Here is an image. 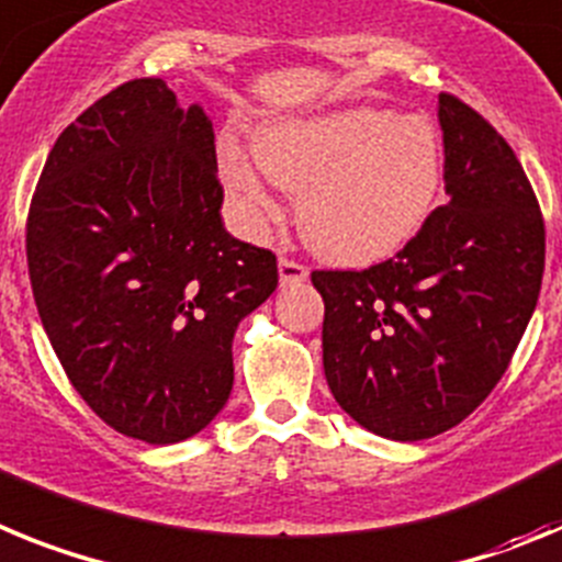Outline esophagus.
I'll use <instances>...</instances> for the list:
<instances>
[{
	"label": "esophagus",
	"mask_w": 562,
	"mask_h": 562,
	"mask_svg": "<svg viewBox=\"0 0 562 562\" xmlns=\"http://www.w3.org/2000/svg\"><path fill=\"white\" fill-rule=\"evenodd\" d=\"M308 280V268L296 260H288V257H280V285L282 288H294L302 285Z\"/></svg>",
	"instance_id": "esophagus-1"
}]
</instances>
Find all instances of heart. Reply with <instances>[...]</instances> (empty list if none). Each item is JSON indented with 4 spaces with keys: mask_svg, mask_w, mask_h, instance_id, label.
<instances>
[{
    "mask_svg": "<svg viewBox=\"0 0 562 562\" xmlns=\"http://www.w3.org/2000/svg\"><path fill=\"white\" fill-rule=\"evenodd\" d=\"M221 178L243 226L274 214L258 165L296 192V226L319 257L345 266L382 260L424 226L443 178V146L424 115L341 106L280 119L254 135V159L237 140L221 144Z\"/></svg>",
    "mask_w": 562,
    "mask_h": 562,
    "instance_id": "obj_1",
    "label": "heart"
}]
</instances>
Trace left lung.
I'll use <instances>...</instances> for the list:
<instances>
[{
  "instance_id": "8db88e82",
  "label": "left lung",
  "mask_w": 562,
  "mask_h": 562,
  "mask_svg": "<svg viewBox=\"0 0 562 562\" xmlns=\"http://www.w3.org/2000/svg\"><path fill=\"white\" fill-rule=\"evenodd\" d=\"M438 124L447 206L393 260L311 274L330 393L393 441L447 432L490 396L543 282V214L512 146L447 92Z\"/></svg>"
}]
</instances>
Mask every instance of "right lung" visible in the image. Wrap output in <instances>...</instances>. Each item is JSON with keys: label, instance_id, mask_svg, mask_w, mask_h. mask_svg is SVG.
I'll list each match as a JSON object with an SVG mask.
<instances>
[{"label": "right lung", "instance_id": "obj_1", "mask_svg": "<svg viewBox=\"0 0 562 562\" xmlns=\"http://www.w3.org/2000/svg\"><path fill=\"white\" fill-rule=\"evenodd\" d=\"M214 130L164 78H135L58 135L27 214L45 334L101 422L146 443L206 427L234 384V330L277 257L221 217Z\"/></svg>", "mask_w": 562, "mask_h": 562}]
</instances>
